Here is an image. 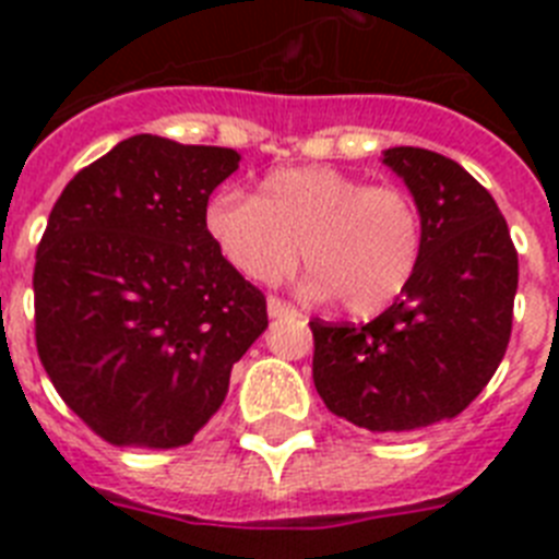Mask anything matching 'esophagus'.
Returning <instances> with one entry per match:
<instances>
[{"label":"esophagus","mask_w":559,"mask_h":559,"mask_svg":"<svg viewBox=\"0 0 559 559\" xmlns=\"http://www.w3.org/2000/svg\"><path fill=\"white\" fill-rule=\"evenodd\" d=\"M269 316L271 319H283V316H299L294 305H288L280 296H269Z\"/></svg>","instance_id":"obj_1"}]
</instances>
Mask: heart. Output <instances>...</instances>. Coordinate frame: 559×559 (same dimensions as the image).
Returning <instances> with one entry per match:
<instances>
[{
    "label": "heart",
    "instance_id": "heart-1",
    "mask_svg": "<svg viewBox=\"0 0 559 559\" xmlns=\"http://www.w3.org/2000/svg\"><path fill=\"white\" fill-rule=\"evenodd\" d=\"M204 229L226 263L254 283H280L302 260L305 290L338 296L353 316H374L406 294L426 251L417 199L400 185H367L328 165L269 173L257 195L221 187Z\"/></svg>",
    "mask_w": 559,
    "mask_h": 559
}]
</instances>
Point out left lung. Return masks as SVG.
<instances>
[{"mask_svg": "<svg viewBox=\"0 0 559 559\" xmlns=\"http://www.w3.org/2000/svg\"><path fill=\"white\" fill-rule=\"evenodd\" d=\"M426 224L414 283L367 324L313 319V383L335 417L412 433L471 406L512 335L518 251L496 199L459 162L389 147Z\"/></svg>", "mask_w": 559, "mask_h": 559, "instance_id": "1", "label": "left lung"}]
</instances>
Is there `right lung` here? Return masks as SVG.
I'll list each match as a JSON object with an SVG mask.
<instances>
[{
	"label": "right lung",
	"mask_w": 559,
	"mask_h": 559,
	"mask_svg": "<svg viewBox=\"0 0 559 559\" xmlns=\"http://www.w3.org/2000/svg\"><path fill=\"white\" fill-rule=\"evenodd\" d=\"M237 151L136 133L75 173L36 251V347L61 400L117 448L190 445L269 328L263 290L204 229Z\"/></svg>",
	"instance_id": "obj_1"
}]
</instances>
